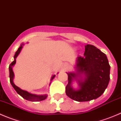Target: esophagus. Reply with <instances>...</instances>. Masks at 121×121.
I'll return each instance as SVG.
<instances>
[{"mask_svg":"<svg viewBox=\"0 0 121 121\" xmlns=\"http://www.w3.org/2000/svg\"><path fill=\"white\" fill-rule=\"evenodd\" d=\"M65 66H68V65H67V64H66V65H65Z\"/></svg>","mask_w":121,"mask_h":121,"instance_id":"34e87169","label":"esophagus"}]
</instances>
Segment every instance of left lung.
I'll list each match as a JSON object with an SVG mask.
<instances>
[{"instance_id":"1","label":"left lung","mask_w":121,"mask_h":121,"mask_svg":"<svg viewBox=\"0 0 121 121\" xmlns=\"http://www.w3.org/2000/svg\"><path fill=\"white\" fill-rule=\"evenodd\" d=\"M77 73H67L68 84L66 93L69 97L79 102L89 101L98 98L103 94L108 84L110 66L105 54L91 44L85 46L83 57L78 56ZM80 73L86 76L84 82H79L80 89L73 90L70 86L73 78Z\"/></svg>"}]
</instances>
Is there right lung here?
<instances>
[{"label": "right lung", "mask_w": 121, "mask_h": 121, "mask_svg": "<svg viewBox=\"0 0 121 121\" xmlns=\"http://www.w3.org/2000/svg\"><path fill=\"white\" fill-rule=\"evenodd\" d=\"M22 45L23 44H21L20 47L18 48V50L16 51V54H15L14 56V60L10 64L9 66V78H10V82L11 84V85L13 86V87H14V89H15L17 93L18 94L20 95L21 96H22L24 99H25L28 100V101H43V100L45 99L47 97V95H34V94H31V93H29L27 91H25V90H22L21 89L17 87V86L14 84L13 82V78H14V72L13 71V66L16 64V58H17V56H18V55L19 54V53L20 52V51H21L22 48ZM55 75H54L52 78H51V80L53 79V78L55 77Z\"/></svg>", "instance_id": "1"}]
</instances>
